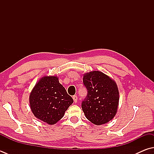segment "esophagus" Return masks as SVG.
<instances>
[{"label":"esophagus","mask_w":154,"mask_h":154,"mask_svg":"<svg viewBox=\"0 0 154 154\" xmlns=\"http://www.w3.org/2000/svg\"><path fill=\"white\" fill-rule=\"evenodd\" d=\"M72 98H73L74 102L75 103H77V100H78V97H77V96H76V95L73 96V97H72Z\"/></svg>","instance_id":"esophagus-1"}]
</instances>
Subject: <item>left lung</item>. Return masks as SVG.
<instances>
[{
    "instance_id": "1",
    "label": "left lung",
    "mask_w": 154,
    "mask_h": 154,
    "mask_svg": "<svg viewBox=\"0 0 154 154\" xmlns=\"http://www.w3.org/2000/svg\"><path fill=\"white\" fill-rule=\"evenodd\" d=\"M83 82L88 91L82 103V109L87 119L96 125L111 121L117 114L119 92L115 81L100 71L84 74Z\"/></svg>"
}]
</instances>
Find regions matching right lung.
Masks as SVG:
<instances>
[{
    "mask_svg": "<svg viewBox=\"0 0 154 154\" xmlns=\"http://www.w3.org/2000/svg\"><path fill=\"white\" fill-rule=\"evenodd\" d=\"M73 99L56 76H45L37 82L29 94V104L35 117L54 125L65 114Z\"/></svg>",
    "mask_w": 154,
    "mask_h": 154,
    "instance_id": "obj_1",
    "label": "right lung"
}]
</instances>
